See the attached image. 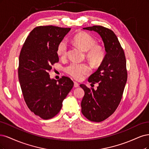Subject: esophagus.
Wrapping results in <instances>:
<instances>
[{
    "mask_svg": "<svg viewBox=\"0 0 149 149\" xmlns=\"http://www.w3.org/2000/svg\"><path fill=\"white\" fill-rule=\"evenodd\" d=\"M74 87H79V84L77 82V81H74Z\"/></svg>",
    "mask_w": 149,
    "mask_h": 149,
    "instance_id": "34e87169",
    "label": "esophagus"
}]
</instances>
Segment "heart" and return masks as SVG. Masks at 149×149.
I'll use <instances>...</instances> for the list:
<instances>
[{
  "instance_id": "obj_1",
  "label": "heart",
  "mask_w": 149,
  "mask_h": 149,
  "mask_svg": "<svg viewBox=\"0 0 149 149\" xmlns=\"http://www.w3.org/2000/svg\"><path fill=\"white\" fill-rule=\"evenodd\" d=\"M74 42L80 49L87 51L86 56L93 65H99L104 61L106 56L104 47L97 45V40L88 33L81 32L76 35L74 38ZM68 50V42L62 40L57 45V54L61 58H65ZM65 71L75 80H80L90 72V68L87 64L71 63L65 68Z\"/></svg>"
}]
</instances>
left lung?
<instances>
[{"label":"left lung","instance_id":"obj_1","mask_svg":"<svg viewBox=\"0 0 149 149\" xmlns=\"http://www.w3.org/2000/svg\"><path fill=\"white\" fill-rule=\"evenodd\" d=\"M84 30L95 31L102 37L107 52L104 61L88 81L98 84L97 90L81 84L85 92L81 100V113L91 121L101 122L116 111L121 102L127 81L124 52L114 33L109 28L94 25Z\"/></svg>","mask_w":149,"mask_h":149}]
</instances>
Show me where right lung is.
<instances>
[{"mask_svg":"<svg viewBox=\"0 0 149 149\" xmlns=\"http://www.w3.org/2000/svg\"><path fill=\"white\" fill-rule=\"evenodd\" d=\"M70 30L52 25L37 26L26 38L19 56L18 74L24 100L31 111L43 119L59 113L73 87L68 77L56 80L49 75L52 65L59 60L57 45Z\"/></svg>","mask_w":149,"mask_h":149,"instance_id":"right-lung-1","label":"right lung"}]
</instances>
